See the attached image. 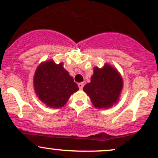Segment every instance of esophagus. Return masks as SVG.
<instances>
[{
    "label": "esophagus",
    "mask_w": 158,
    "mask_h": 158,
    "mask_svg": "<svg viewBox=\"0 0 158 158\" xmlns=\"http://www.w3.org/2000/svg\"><path fill=\"white\" fill-rule=\"evenodd\" d=\"M78 86H79V89H82L83 87H84V83H83V82L79 83V84H78Z\"/></svg>",
    "instance_id": "34e87169"
}]
</instances>
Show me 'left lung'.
Returning <instances> with one entry per match:
<instances>
[{
	"label": "left lung",
	"mask_w": 158,
	"mask_h": 158,
	"mask_svg": "<svg viewBox=\"0 0 158 158\" xmlns=\"http://www.w3.org/2000/svg\"><path fill=\"white\" fill-rule=\"evenodd\" d=\"M123 87L120 73L106 63L102 68L94 67L90 82L85 85L83 90L95 108L108 109L118 102Z\"/></svg>",
	"instance_id": "8db88e82"
}]
</instances>
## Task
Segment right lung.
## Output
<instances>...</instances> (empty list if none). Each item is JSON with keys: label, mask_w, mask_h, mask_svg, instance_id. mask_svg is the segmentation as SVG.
I'll use <instances>...</instances> for the list:
<instances>
[{"label": "right lung", "mask_w": 158, "mask_h": 158, "mask_svg": "<svg viewBox=\"0 0 158 158\" xmlns=\"http://www.w3.org/2000/svg\"><path fill=\"white\" fill-rule=\"evenodd\" d=\"M33 85L38 98L51 108L63 107L70 96L79 90L73 77L63 67V63L56 64L52 59L38 66Z\"/></svg>", "instance_id": "add662e5"}]
</instances>
